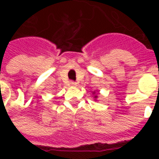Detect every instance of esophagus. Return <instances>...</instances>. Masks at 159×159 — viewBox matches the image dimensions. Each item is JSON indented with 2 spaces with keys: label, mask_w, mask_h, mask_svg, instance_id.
<instances>
[{
  "label": "esophagus",
  "mask_w": 159,
  "mask_h": 159,
  "mask_svg": "<svg viewBox=\"0 0 159 159\" xmlns=\"http://www.w3.org/2000/svg\"><path fill=\"white\" fill-rule=\"evenodd\" d=\"M70 85L72 86V87H75V86H77V83L74 81H70Z\"/></svg>",
  "instance_id": "esophagus-1"
}]
</instances>
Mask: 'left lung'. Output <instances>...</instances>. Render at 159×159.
<instances>
[{"instance_id": "obj_1", "label": "left lung", "mask_w": 159, "mask_h": 159, "mask_svg": "<svg viewBox=\"0 0 159 159\" xmlns=\"http://www.w3.org/2000/svg\"><path fill=\"white\" fill-rule=\"evenodd\" d=\"M93 94H95V92H93ZM97 96H94V98H96V99H97Z\"/></svg>"}]
</instances>
